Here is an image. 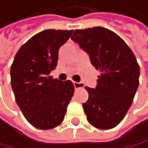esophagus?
<instances>
[{"mask_svg": "<svg viewBox=\"0 0 148 148\" xmlns=\"http://www.w3.org/2000/svg\"><path fill=\"white\" fill-rule=\"evenodd\" d=\"M73 86H75V89H80V88H83L84 87V83L82 82H73Z\"/></svg>", "mask_w": 148, "mask_h": 148, "instance_id": "1", "label": "esophagus"}]
</instances>
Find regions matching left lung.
Segmentation results:
<instances>
[{"label":"left lung","instance_id":"1","mask_svg":"<svg viewBox=\"0 0 148 148\" xmlns=\"http://www.w3.org/2000/svg\"><path fill=\"white\" fill-rule=\"evenodd\" d=\"M72 39L101 73L94 89L86 87L89 99L83 109L88 122L100 130L116 127L126 116L139 86L136 58L119 36L104 27L75 30Z\"/></svg>","mask_w":148,"mask_h":148}]
</instances>
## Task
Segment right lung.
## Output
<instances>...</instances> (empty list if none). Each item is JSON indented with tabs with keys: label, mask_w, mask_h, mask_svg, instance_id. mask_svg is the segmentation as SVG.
Returning a JSON list of instances; mask_svg holds the SVG:
<instances>
[{
	"label": "right lung",
	"mask_w": 148,
	"mask_h": 148,
	"mask_svg": "<svg viewBox=\"0 0 148 148\" xmlns=\"http://www.w3.org/2000/svg\"><path fill=\"white\" fill-rule=\"evenodd\" d=\"M73 30L48 29L21 46L10 70L11 86L22 114L32 126L51 130L62 123L75 92L72 81L53 79L59 48Z\"/></svg>",
	"instance_id": "right-lung-1"
}]
</instances>
